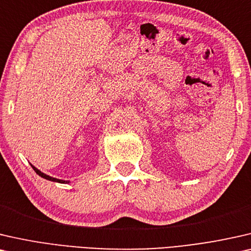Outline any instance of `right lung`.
<instances>
[{"label": "right lung", "instance_id": "1", "mask_svg": "<svg viewBox=\"0 0 251 251\" xmlns=\"http://www.w3.org/2000/svg\"><path fill=\"white\" fill-rule=\"evenodd\" d=\"M31 167H33V169L35 172H36V174H38L41 176V177H43L45 179H49V181H52V182H58V183H69L68 181H63V179H59V178H54V177H51V176H49L47 174H44V173H42L40 169H37L36 167H34L33 165H31Z\"/></svg>", "mask_w": 251, "mask_h": 251}]
</instances>
